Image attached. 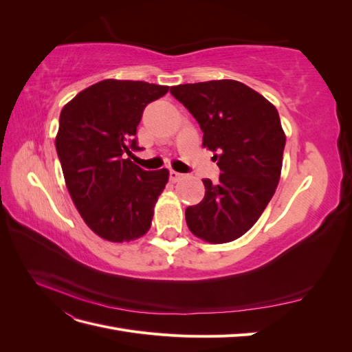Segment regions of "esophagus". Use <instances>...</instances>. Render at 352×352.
<instances>
[{
    "label": "esophagus",
    "instance_id": "1",
    "mask_svg": "<svg viewBox=\"0 0 352 352\" xmlns=\"http://www.w3.org/2000/svg\"><path fill=\"white\" fill-rule=\"evenodd\" d=\"M168 177H170V180H172V182H179V180H182L185 177V175L184 173H179V172H175V170H170Z\"/></svg>",
    "mask_w": 352,
    "mask_h": 352
}]
</instances>
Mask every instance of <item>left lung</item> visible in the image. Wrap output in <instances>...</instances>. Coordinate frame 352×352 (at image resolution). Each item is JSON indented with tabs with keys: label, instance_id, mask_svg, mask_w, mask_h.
I'll list each match as a JSON object with an SVG mask.
<instances>
[{
	"label": "left lung",
	"instance_id": "left-lung-1",
	"mask_svg": "<svg viewBox=\"0 0 352 352\" xmlns=\"http://www.w3.org/2000/svg\"><path fill=\"white\" fill-rule=\"evenodd\" d=\"M170 94L195 117L202 145L221 172L217 184L202 179L204 199L186 208V225L211 243L235 241L258 220L279 184L286 142L279 113L238 80L177 85Z\"/></svg>",
	"mask_w": 352,
	"mask_h": 352
}]
</instances>
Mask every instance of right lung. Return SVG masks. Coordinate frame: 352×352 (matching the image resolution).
Returning a JSON list of instances; mask_svg holds the SVG:
<instances>
[{"label":"right lung","instance_id":"add662e5","mask_svg":"<svg viewBox=\"0 0 352 352\" xmlns=\"http://www.w3.org/2000/svg\"><path fill=\"white\" fill-rule=\"evenodd\" d=\"M168 87L105 79L83 89L60 114L56 148L69 194L98 236L123 242L151 226L168 170L146 172L126 155L141 151L136 127Z\"/></svg>","mask_w":352,"mask_h":352}]
</instances>
